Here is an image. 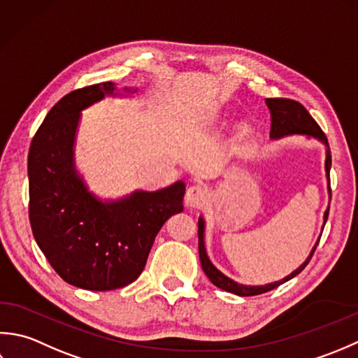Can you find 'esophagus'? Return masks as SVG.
Segmentation results:
<instances>
[{"label":"esophagus","instance_id":"esophagus-1","mask_svg":"<svg viewBox=\"0 0 358 358\" xmlns=\"http://www.w3.org/2000/svg\"><path fill=\"white\" fill-rule=\"evenodd\" d=\"M208 189L203 185H192L188 187L185 193V203L189 208H199L208 199Z\"/></svg>","mask_w":358,"mask_h":358}]
</instances>
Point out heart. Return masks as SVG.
Listing matches in <instances>:
<instances>
[{
    "label": "heart",
    "mask_w": 358,
    "mask_h": 358,
    "mask_svg": "<svg viewBox=\"0 0 358 358\" xmlns=\"http://www.w3.org/2000/svg\"><path fill=\"white\" fill-rule=\"evenodd\" d=\"M252 133V129H250V127L247 125V123H244V125H241L239 128H238V134H239V137H247Z\"/></svg>",
    "instance_id": "1"
}]
</instances>
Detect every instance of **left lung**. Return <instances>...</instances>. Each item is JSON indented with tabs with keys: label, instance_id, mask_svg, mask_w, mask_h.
Masks as SVG:
<instances>
[{
	"label": "left lung",
	"instance_id": "1",
	"mask_svg": "<svg viewBox=\"0 0 358 358\" xmlns=\"http://www.w3.org/2000/svg\"><path fill=\"white\" fill-rule=\"evenodd\" d=\"M266 105L271 111V138L272 141H280L282 137H289V136H306L308 138H315L320 143L326 148L324 151V171H326V180H327V189H329V201H331V187H329V171H331V150H329V143H327V138L324 133L320 127L317 125V122L310 117V114L306 111V108L303 105L298 103L295 100H287V99H266ZM327 215H329V207L326 208L324 215H323V227L327 221ZM322 227V230H323ZM198 238H199V259H201V266L202 271L206 272L208 276V280L215 284L216 287H220L225 292H230V294H235L239 296H252V295H259L264 294V292L272 290L275 287L281 286L282 282H286L289 280L294 278L298 273H300L303 268L308 266V262L310 261L313 252H315L318 241L317 239L315 245L312 247V250L309 253V257L304 259L303 264L300 267H296L294 272L289 273L284 278L264 284V286H247V284H241L236 282L235 280L229 278L227 275H224L220 268H217L213 262L210 261L207 249H206V220L203 216H199L198 221Z\"/></svg>",
	"mask_w": 358,
	"mask_h": 358
}]
</instances>
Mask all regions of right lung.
Segmentation results:
<instances>
[{"mask_svg":"<svg viewBox=\"0 0 358 358\" xmlns=\"http://www.w3.org/2000/svg\"><path fill=\"white\" fill-rule=\"evenodd\" d=\"M136 86L103 82L72 91L52 106L27 157L29 220L49 264L72 286L113 290L138 278L152 243L173 215L184 211L185 182L117 199H101L76 162L82 111L106 97H133Z\"/></svg>","mask_w":358,"mask_h":358,"instance_id":"right-lung-1","label":"right lung"}]
</instances>
